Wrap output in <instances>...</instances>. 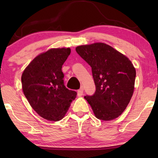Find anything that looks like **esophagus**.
Segmentation results:
<instances>
[{
	"instance_id": "34e87169",
	"label": "esophagus",
	"mask_w": 158,
	"mask_h": 158,
	"mask_svg": "<svg viewBox=\"0 0 158 158\" xmlns=\"http://www.w3.org/2000/svg\"><path fill=\"white\" fill-rule=\"evenodd\" d=\"M83 88H80L78 90H77V96L81 97L83 96Z\"/></svg>"
}]
</instances>
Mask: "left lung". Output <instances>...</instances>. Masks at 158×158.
Here are the masks:
<instances>
[{"label": "left lung", "mask_w": 158, "mask_h": 158, "mask_svg": "<svg viewBox=\"0 0 158 158\" xmlns=\"http://www.w3.org/2000/svg\"><path fill=\"white\" fill-rule=\"evenodd\" d=\"M75 50L91 68L96 91L84 98L96 117L103 121L117 118L133 95L136 70L131 62L104 43L82 45Z\"/></svg>", "instance_id": "obj_1"}]
</instances>
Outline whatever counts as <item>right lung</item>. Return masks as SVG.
<instances>
[{
	"instance_id": "right-lung-1",
	"label": "right lung",
	"mask_w": 158,
	"mask_h": 158,
	"mask_svg": "<svg viewBox=\"0 0 158 158\" xmlns=\"http://www.w3.org/2000/svg\"><path fill=\"white\" fill-rule=\"evenodd\" d=\"M70 48L51 49L36 57L23 71L22 89L33 109L49 121L61 120L77 93L64 83L62 67Z\"/></svg>"
}]
</instances>
